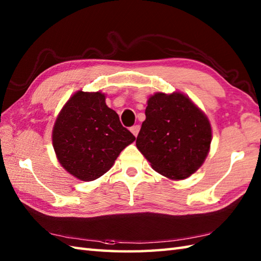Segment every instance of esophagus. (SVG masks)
Masks as SVG:
<instances>
[{
  "mask_svg": "<svg viewBox=\"0 0 261 261\" xmlns=\"http://www.w3.org/2000/svg\"><path fill=\"white\" fill-rule=\"evenodd\" d=\"M139 130H140V125H134L130 127V131L132 132V135H134L135 137H137L138 134H139Z\"/></svg>",
  "mask_w": 261,
  "mask_h": 261,
  "instance_id": "obj_1",
  "label": "esophagus"
}]
</instances>
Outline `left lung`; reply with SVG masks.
Masks as SVG:
<instances>
[{
	"mask_svg": "<svg viewBox=\"0 0 261 261\" xmlns=\"http://www.w3.org/2000/svg\"><path fill=\"white\" fill-rule=\"evenodd\" d=\"M211 142L208 118L184 93L157 92L148 98L136 145L157 173L171 180L187 178L205 162Z\"/></svg>",
	"mask_w": 261,
	"mask_h": 261,
	"instance_id": "8db88e82",
	"label": "left lung"
}]
</instances>
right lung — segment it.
<instances>
[{
    "instance_id": "1",
    "label": "right lung",
    "mask_w": 261,
    "mask_h": 261,
    "mask_svg": "<svg viewBox=\"0 0 261 261\" xmlns=\"http://www.w3.org/2000/svg\"><path fill=\"white\" fill-rule=\"evenodd\" d=\"M105 98L99 91H77L60 110L53 127V147L58 163L83 181L104 175L120 152L136 140Z\"/></svg>"
}]
</instances>
